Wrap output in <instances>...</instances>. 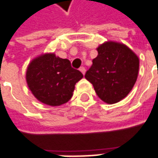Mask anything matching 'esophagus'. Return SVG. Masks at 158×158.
Masks as SVG:
<instances>
[{
  "label": "esophagus",
  "mask_w": 158,
  "mask_h": 158,
  "mask_svg": "<svg viewBox=\"0 0 158 158\" xmlns=\"http://www.w3.org/2000/svg\"><path fill=\"white\" fill-rule=\"evenodd\" d=\"M79 71L83 73V75H85V69L84 66H81V67L79 68Z\"/></svg>",
  "instance_id": "34e87169"
}]
</instances>
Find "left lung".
<instances>
[{"instance_id":"1","label":"left lung","mask_w":158,"mask_h":158,"mask_svg":"<svg viewBox=\"0 0 158 158\" xmlns=\"http://www.w3.org/2000/svg\"><path fill=\"white\" fill-rule=\"evenodd\" d=\"M98 56L85 73L101 101L114 104L132 90L139 71V58L128 46L108 41L97 48Z\"/></svg>"}]
</instances>
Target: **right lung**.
Returning <instances> with one entry per match:
<instances>
[{
  "label": "right lung",
  "instance_id": "obj_1",
  "mask_svg": "<svg viewBox=\"0 0 158 158\" xmlns=\"http://www.w3.org/2000/svg\"><path fill=\"white\" fill-rule=\"evenodd\" d=\"M82 78L83 74L73 68L68 59L56 57L54 53L34 58L26 72V81L33 95L52 106L70 101L75 85Z\"/></svg>",
  "mask_w": 158,
  "mask_h": 158
}]
</instances>
